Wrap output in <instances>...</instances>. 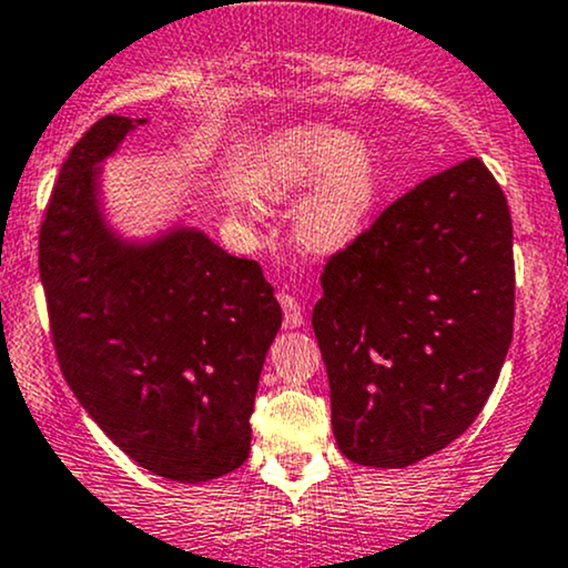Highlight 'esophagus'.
I'll list each match as a JSON object with an SVG mask.
<instances>
[{
    "label": "esophagus",
    "mask_w": 568,
    "mask_h": 568,
    "mask_svg": "<svg viewBox=\"0 0 568 568\" xmlns=\"http://www.w3.org/2000/svg\"><path fill=\"white\" fill-rule=\"evenodd\" d=\"M280 307H283V323L285 328H298L304 323L302 302L291 294H280Z\"/></svg>",
    "instance_id": "1"
}]
</instances>
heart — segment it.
Instances as JSON below:
<instances>
[{
    "label": "heart",
    "instance_id": "1",
    "mask_svg": "<svg viewBox=\"0 0 568 568\" xmlns=\"http://www.w3.org/2000/svg\"><path fill=\"white\" fill-rule=\"evenodd\" d=\"M310 180L313 189L296 207L298 242L317 253L351 245L383 189L375 153L342 129H296L274 142L255 172L258 191L272 199H285Z\"/></svg>",
    "mask_w": 568,
    "mask_h": 568
}]
</instances>
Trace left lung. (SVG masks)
Here are the masks:
<instances>
[{"label": "left lung", "instance_id": "left-lung-1", "mask_svg": "<svg viewBox=\"0 0 568 568\" xmlns=\"http://www.w3.org/2000/svg\"><path fill=\"white\" fill-rule=\"evenodd\" d=\"M313 328L342 456L404 469L483 413L513 342L507 196L479 159L423 180L321 274Z\"/></svg>", "mask_w": 568, "mask_h": 568}]
</instances>
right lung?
Here are the masks:
<instances>
[{"label": "right lung", "instance_id": "obj_1", "mask_svg": "<svg viewBox=\"0 0 568 568\" xmlns=\"http://www.w3.org/2000/svg\"><path fill=\"white\" fill-rule=\"evenodd\" d=\"M142 123L99 118L67 155L40 229V277L61 372L85 413L153 475L207 483L251 453L283 313L261 266L204 232H112L102 161Z\"/></svg>", "mask_w": 568, "mask_h": 568}]
</instances>
